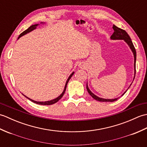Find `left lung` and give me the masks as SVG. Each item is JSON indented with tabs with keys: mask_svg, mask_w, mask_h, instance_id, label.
<instances>
[{
	"mask_svg": "<svg viewBox=\"0 0 147 147\" xmlns=\"http://www.w3.org/2000/svg\"><path fill=\"white\" fill-rule=\"evenodd\" d=\"M112 28H113V30H114V32L111 36V38L112 40H124V42H125L127 44L129 45L130 49L131 50L132 52L133 53L134 62H134V68H135V76H134V78H133V80H134V79H135V74H136V50H135V47H134L133 43L131 41V38L129 37V36L128 35V34L127 33V32L125 30L119 28H118L116 26H115L114 24L113 25ZM131 84H132V83H131ZM131 84L130 86L131 85ZM86 89H87V91H88V92L89 93V94L91 95L93 98L96 100H98L100 102H114L115 100H117L119 98H114V99H105V98H100V97H98V96L95 95V94H93V93L91 91H90L89 88H88V84L87 83H86ZM127 90L125 92H124L123 94L121 96L124 95V93L127 92Z\"/></svg>",
	"mask_w": 147,
	"mask_h": 147,
	"instance_id": "1",
	"label": "left lung"
}]
</instances>
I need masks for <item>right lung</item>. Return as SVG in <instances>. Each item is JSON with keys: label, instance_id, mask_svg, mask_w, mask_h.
Listing matches in <instances>:
<instances>
[{"label": "right lung", "instance_id": "add662e5", "mask_svg": "<svg viewBox=\"0 0 147 147\" xmlns=\"http://www.w3.org/2000/svg\"><path fill=\"white\" fill-rule=\"evenodd\" d=\"M42 24H43V23H43V22H42L41 23ZM39 25V24H33V25H32L31 26H30L28 28L27 30H26L25 31H24V32H23V33H21L20 35V36H19V37H18V39H19L20 38V37H21L22 36H23V35H26V34H27V33H30V32H32V31H33V30H35V29H36V27L38 26ZM74 72H73V73H72L71 74V75L69 76V78H68V79L67 80V81H66V83H65V86H64V90H63V92H62V93H61V94L59 95L58 97H57V98H54V99H53V100H49V101H45V102H38V101H35V100H32L31 98H28V97H27L26 96H25L24 95H23L24 96H26V97L28 98V99H29L30 100H31L32 102H34V103H35V104H39V105H52V104H55V103H56V102H57L59 100H60L62 97V96L64 95V93H65V90H66V87H67V83L69 82V80L71 79V78L72 77V76L74 74Z\"/></svg>", "mask_w": 147, "mask_h": 147}]
</instances>
